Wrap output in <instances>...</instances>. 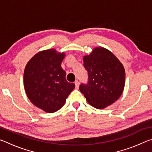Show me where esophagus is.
Here are the masks:
<instances>
[{
  "instance_id": "1",
  "label": "esophagus",
  "mask_w": 152,
  "mask_h": 152,
  "mask_svg": "<svg viewBox=\"0 0 152 152\" xmlns=\"http://www.w3.org/2000/svg\"><path fill=\"white\" fill-rule=\"evenodd\" d=\"M74 83H75V85H76V88H78V87H79V81L78 80H76L74 82Z\"/></svg>"
}]
</instances>
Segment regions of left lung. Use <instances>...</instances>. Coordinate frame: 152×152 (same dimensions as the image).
I'll list each match as a JSON object with an SVG mask.
<instances>
[{"label": "left lung", "instance_id": "8db88e82", "mask_svg": "<svg viewBox=\"0 0 152 152\" xmlns=\"http://www.w3.org/2000/svg\"><path fill=\"white\" fill-rule=\"evenodd\" d=\"M84 67L88 72V82L79 88L90 104L104 109L119 99L124 88L125 69L110 51L94 48L84 57Z\"/></svg>", "mask_w": 152, "mask_h": 152}]
</instances>
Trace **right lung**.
<instances>
[{
    "instance_id": "1",
    "label": "right lung",
    "mask_w": 152,
    "mask_h": 152,
    "mask_svg": "<svg viewBox=\"0 0 152 152\" xmlns=\"http://www.w3.org/2000/svg\"><path fill=\"white\" fill-rule=\"evenodd\" d=\"M65 56L55 50L37 53L27 63L24 71V86L31 102L47 113L60 109L75 84L66 79L61 67Z\"/></svg>"
}]
</instances>
